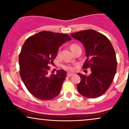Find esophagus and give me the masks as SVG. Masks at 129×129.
Listing matches in <instances>:
<instances>
[{"label": "esophagus", "mask_w": 129, "mask_h": 129, "mask_svg": "<svg viewBox=\"0 0 129 129\" xmlns=\"http://www.w3.org/2000/svg\"><path fill=\"white\" fill-rule=\"evenodd\" d=\"M73 75H74L73 73H67V76H69V77L72 76H73Z\"/></svg>", "instance_id": "esophagus-1"}]
</instances>
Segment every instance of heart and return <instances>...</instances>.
<instances>
[{"instance_id": "b5f03b06", "label": "heart", "mask_w": 129, "mask_h": 129, "mask_svg": "<svg viewBox=\"0 0 129 129\" xmlns=\"http://www.w3.org/2000/svg\"><path fill=\"white\" fill-rule=\"evenodd\" d=\"M79 47V46H78V45L73 44H72V45H71L70 48H71V50L73 51L74 49H75V48H77V47ZM63 67L65 69L68 70H70V71L73 70V67L72 66H70V65H65V66H63Z\"/></svg>"}]
</instances>
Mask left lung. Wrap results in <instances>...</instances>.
Segmentation results:
<instances>
[{
  "instance_id": "left-lung-1",
  "label": "left lung",
  "mask_w": 129,
  "mask_h": 129,
  "mask_svg": "<svg viewBox=\"0 0 129 129\" xmlns=\"http://www.w3.org/2000/svg\"><path fill=\"white\" fill-rule=\"evenodd\" d=\"M71 36L82 42L87 59L83 68L91 69L89 76L78 73L81 81L77 89L81 95L96 98L106 92L110 86L116 72L115 50L108 38L93 29L80 31Z\"/></svg>"
}]
</instances>
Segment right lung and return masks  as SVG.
<instances>
[{
  "label": "right lung",
  "instance_id": "obj_1",
  "mask_svg": "<svg viewBox=\"0 0 129 129\" xmlns=\"http://www.w3.org/2000/svg\"><path fill=\"white\" fill-rule=\"evenodd\" d=\"M72 38L68 35L50 31L39 32L26 40L19 57L20 75L29 92L41 100H50L59 94L67 73L58 70L49 76L59 47Z\"/></svg>",
  "mask_w": 129,
  "mask_h": 129
}]
</instances>
